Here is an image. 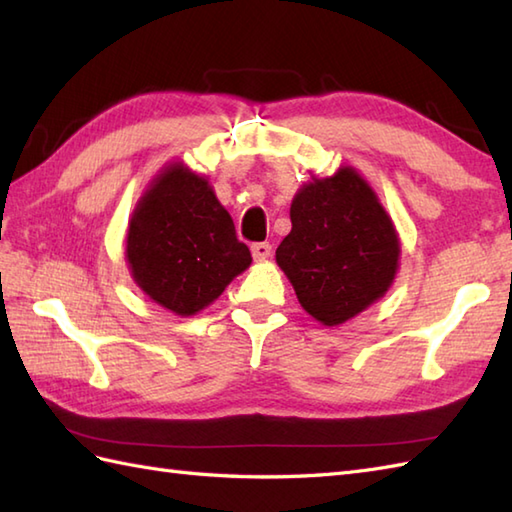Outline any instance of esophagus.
I'll use <instances>...</instances> for the list:
<instances>
[{
    "mask_svg": "<svg viewBox=\"0 0 512 512\" xmlns=\"http://www.w3.org/2000/svg\"><path fill=\"white\" fill-rule=\"evenodd\" d=\"M250 253H253L257 262H264V259H268L270 253H273V246H270L268 242H257L250 246Z\"/></svg>",
    "mask_w": 512,
    "mask_h": 512,
    "instance_id": "obj_1",
    "label": "esophagus"
}]
</instances>
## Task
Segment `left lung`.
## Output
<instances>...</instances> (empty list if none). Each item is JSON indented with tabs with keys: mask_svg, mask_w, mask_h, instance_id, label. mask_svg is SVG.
Returning <instances> with one entry per match:
<instances>
[{
	"mask_svg": "<svg viewBox=\"0 0 512 512\" xmlns=\"http://www.w3.org/2000/svg\"><path fill=\"white\" fill-rule=\"evenodd\" d=\"M290 222L275 259L314 321L334 328L387 295L398 273L400 237L354 167L312 176L292 198Z\"/></svg>",
	"mask_w": 512,
	"mask_h": 512,
	"instance_id": "obj_1",
	"label": "left lung"
}]
</instances>
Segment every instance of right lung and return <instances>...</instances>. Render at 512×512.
Masks as SVG:
<instances>
[{"label":"right lung","mask_w":512,"mask_h":512,"mask_svg":"<svg viewBox=\"0 0 512 512\" xmlns=\"http://www.w3.org/2000/svg\"><path fill=\"white\" fill-rule=\"evenodd\" d=\"M125 262L136 286L165 310L193 317L253 262L233 217L182 160L162 167L129 217Z\"/></svg>","instance_id":"add662e5"}]
</instances>
